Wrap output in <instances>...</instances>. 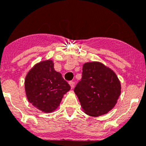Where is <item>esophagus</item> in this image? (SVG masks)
<instances>
[{"label": "esophagus", "instance_id": "1", "mask_svg": "<svg viewBox=\"0 0 146 146\" xmlns=\"http://www.w3.org/2000/svg\"><path fill=\"white\" fill-rule=\"evenodd\" d=\"M69 83V84H70L71 87H72V88H74V84H75V82H73V81H70Z\"/></svg>", "mask_w": 146, "mask_h": 146}]
</instances>
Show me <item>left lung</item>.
<instances>
[{
	"label": "left lung",
	"instance_id": "obj_1",
	"mask_svg": "<svg viewBox=\"0 0 146 146\" xmlns=\"http://www.w3.org/2000/svg\"><path fill=\"white\" fill-rule=\"evenodd\" d=\"M83 111L93 117L110 111L121 93L120 80L113 71L98 62H87L82 68V77L74 90Z\"/></svg>",
	"mask_w": 146,
	"mask_h": 146
}]
</instances>
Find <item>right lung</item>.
<instances>
[{
  "label": "right lung",
  "instance_id": "right-lung-1",
  "mask_svg": "<svg viewBox=\"0 0 146 146\" xmlns=\"http://www.w3.org/2000/svg\"><path fill=\"white\" fill-rule=\"evenodd\" d=\"M71 89L62 74L55 71L52 60L42 61L29 70L25 79V91L30 103L44 112H52L59 106Z\"/></svg>",
  "mask_w": 146,
  "mask_h": 146
}]
</instances>
